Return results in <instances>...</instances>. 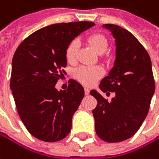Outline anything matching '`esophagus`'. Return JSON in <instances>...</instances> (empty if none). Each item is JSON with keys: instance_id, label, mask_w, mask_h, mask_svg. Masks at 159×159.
I'll use <instances>...</instances> for the list:
<instances>
[{"instance_id": "obj_1", "label": "esophagus", "mask_w": 159, "mask_h": 159, "mask_svg": "<svg viewBox=\"0 0 159 159\" xmlns=\"http://www.w3.org/2000/svg\"><path fill=\"white\" fill-rule=\"evenodd\" d=\"M89 93H90V90H89V88H86V87H85V88H84V94L87 95V94H89Z\"/></svg>"}]
</instances>
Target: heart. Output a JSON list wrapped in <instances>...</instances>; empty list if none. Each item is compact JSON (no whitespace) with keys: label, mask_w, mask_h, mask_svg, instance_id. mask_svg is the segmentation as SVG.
<instances>
[{"label":"heart","mask_w":159,"mask_h":159,"mask_svg":"<svg viewBox=\"0 0 159 159\" xmlns=\"http://www.w3.org/2000/svg\"><path fill=\"white\" fill-rule=\"evenodd\" d=\"M89 44L99 53H103L107 48L108 43L107 38L103 34H94L87 38ZM78 51L77 40L71 41L65 49V59L69 64H75L76 62ZM104 74V69L101 66H80L75 71V76L80 83L85 85H92L99 79Z\"/></svg>","instance_id":"obj_1"}]
</instances>
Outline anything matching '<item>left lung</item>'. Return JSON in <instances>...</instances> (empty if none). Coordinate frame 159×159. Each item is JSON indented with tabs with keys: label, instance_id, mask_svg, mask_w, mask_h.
<instances>
[{
	"label": "left lung",
	"instance_id": "8db88e82",
	"mask_svg": "<svg viewBox=\"0 0 159 159\" xmlns=\"http://www.w3.org/2000/svg\"><path fill=\"white\" fill-rule=\"evenodd\" d=\"M116 39V61L109 75L100 83L102 92L116 96L108 102L95 90L93 110L95 132L108 143L133 137L144 122L155 92L151 60L148 52L130 32L116 24H105Z\"/></svg>",
	"mask_w": 159,
	"mask_h": 159
}]
</instances>
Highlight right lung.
<instances>
[{
	"label": "right lung",
	"mask_w": 159,
	"mask_h": 159,
	"mask_svg": "<svg viewBox=\"0 0 159 159\" xmlns=\"http://www.w3.org/2000/svg\"><path fill=\"white\" fill-rule=\"evenodd\" d=\"M92 22L55 23L25 38L11 64L10 87L17 112L29 133L45 142L64 139L71 131L72 117L84 98L78 82L70 80L66 90H56L66 74L65 49Z\"/></svg>",
	"instance_id": "obj_1"
}]
</instances>
